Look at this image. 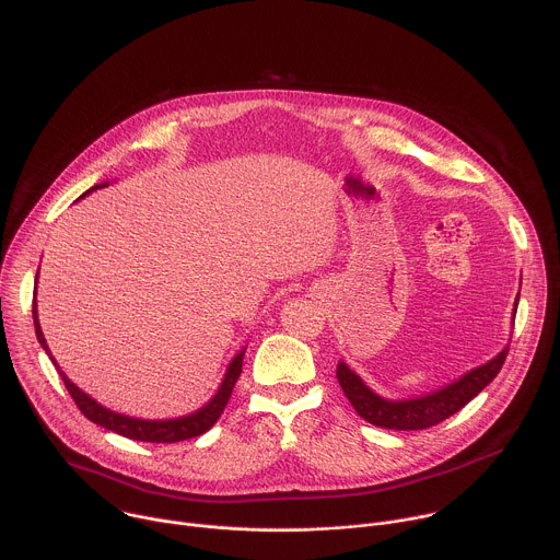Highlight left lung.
<instances>
[{
    "label": "left lung",
    "mask_w": 560,
    "mask_h": 560,
    "mask_svg": "<svg viewBox=\"0 0 560 560\" xmlns=\"http://www.w3.org/2000/svg\"><path fill=\"white\" fill-rule=\"evenodd\" d=\"M517 303H520V296H517ZM517 303H515V312H517ZM509 349L511 347H506L500 355H495L485 366H478L467 375H463L458 382L445 386L443 390H436L419 399H408V401L382 399L345 362L338 364L336 377L347 399L355 408V412L371 425L386 428V430H428L450 419L452 415L463 410L476 395H480L502 371Z\"/></svg>",
    "instance_id": "1"
}]
</instances>
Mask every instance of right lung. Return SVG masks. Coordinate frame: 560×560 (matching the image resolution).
<instances>
[{"label": "right lung", "instance_id": "obj_1", "mask_svg": "<svg viewBox=\"0 0 560 560\" xmlns=\"http://www.w3.org/2000/svg\"><path fill=\"white\" fill-rule=\"evenodd\" d=\"M106 183L102 185H95L91 187L89 191L97 189V187H104ZM89 191H84L82 196H86ZM38 277V275H36ZM36 296V292H34ZM32 316H34V331H36V338L40 342V347L45 349V353L49 355V349H47V342L43 338V331H40V325H38V318H36V301L32 305ZM51 358V355H49ZM242 358H244V351H240L231 364H229V371L224 375V382L220 386V390L215 393V397L200 410H196L194 415H187V417H180V419H167V421H143V419H132V417H124V415H117L113 410H106L102 408L97 401H93L89 395H84L78 386H73L65 373L58 369V364L54 362L56 371L60 373L62 377V384L67 388V393L71 395L73 404L78 406V410L93 423L119 434V436H126V439H132V441H143V443H178V441H187V439H194V436H200L205 434L207 430L213 428V423L220 419V415L224 412L229 399H231V393H233V386L242 373Z\"/></svg>", "mask_w": 560, "mask_h": 560}]
</instances>
